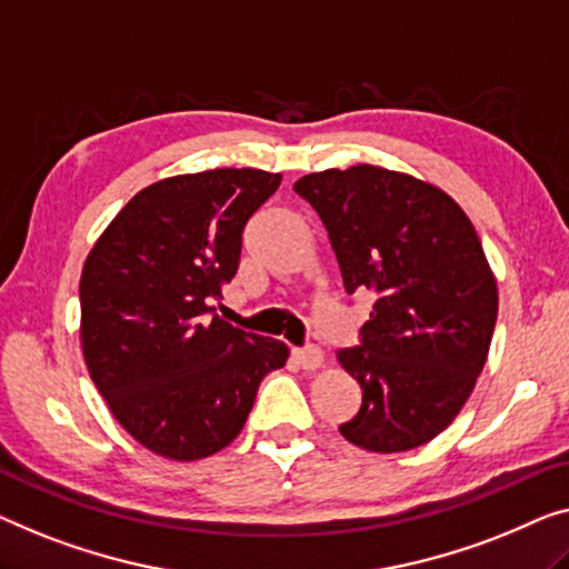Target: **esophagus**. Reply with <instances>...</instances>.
<instances>
[{
  "label": "esophagus",
  "mask_w": 569,
  "mask_h": 569,
  "mask_svg": "<svg viewBox=\"0 0 569 569\" xmlns=\"http://www.w3.org/2000/svg\"><path fill=\"white\" fill-rule=\"evenodd\" d=\"M293 360L299 362L303 370H319L325 366V352L319 347H307V350H293Z\"/></svg>",
  "instance_id": "1"
}]
</instances>
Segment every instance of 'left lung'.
I'll return each instance as SVG.
<instances>
[{
	"label": "left lung",
	"mask_w": 569,
	"mask_h": 569,
	"mask_svg": "<svg viewBox=\"0 0 569 569\" xmlns=\"http://www.w3.org/2000/svg\"><path fill=\"white\" fill-rule=\"evenodd\" d=\"M325 222L345 291L378 293L362 345L337 360L362 388L339 431L368 452H406L449 427L486 368L498 283L472 222L417 176L358 163L293 183Z\"/></svg>",
	"instance_id": "8db88e82"
}]
</instances>
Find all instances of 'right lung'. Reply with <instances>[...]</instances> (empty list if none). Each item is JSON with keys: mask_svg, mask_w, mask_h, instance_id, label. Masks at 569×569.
I'll return each instance as SVG.
<instances>
[{"mask_svg": "<svg viewBox=\"0 0 569 569\" xmlns=\"http://www.w3.org/2000/svg\"><path fill=\"white\" fill-rule=\"evenodd\" d=\"M281 173L171 176L124 203L81 270V352L132 439L191 462L240 435L260 380L286 366L281 339L211 317L240 268L242 232Z\"/></svg>", "mask_w": 569, "mask_h": 569, "instance_id": "right-lung-1", "label": "right lung"}]
</instances>
